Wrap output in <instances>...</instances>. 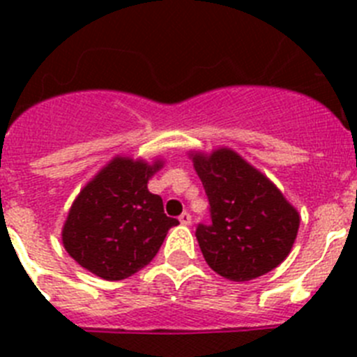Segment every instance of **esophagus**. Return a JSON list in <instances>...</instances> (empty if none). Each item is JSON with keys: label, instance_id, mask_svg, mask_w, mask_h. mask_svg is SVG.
<instances>
[{"label": "esophagus", "instance_id": "esophagus-1", "mask_svg": "<svg viewBox=\"0 0 357 357\" xmlns=\"http://www.w3.org/2000/svg\"><path fill=\"white\" fill-rule=\"evenodd\" d=\"M178 222H181L182 225H189V223H191V214L182 213L181 216H178Z\"/></svg>", "mask_w": 357, "mask_h": 357}]
</instances>
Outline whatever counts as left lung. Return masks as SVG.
Returning a JSON list of instances; mask_svg holds the SVG:
<instances>
[{
  "label": "left lung",
  "instance_id": "1",
  "mask_svg": "<svg viewBox=\"0 0 357 357\" xmlns=\"http://www.w3.org/2000/svg\"><path fill=\"white\" fill-rule=\"evenodd\" d=\"M211 206L198 223L204 259L218 275L243 282L272 272L291 252L301 216L268 176L230 148L191 153Z\"/></svg>",
  "mask_w": 357,
  "mask_h": 357
}]
</instances>
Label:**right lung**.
Returning <instances> with one entry per match:
<instances>
[{
  "label": "right lung",
  "instance_id": "right-lung-1",
  "mask_svg": "<svg viewBox=\"0 0 357 357\" xmlns=\"http://www.w3.org/2000/svg\"><path fill=\"white\" fill-rule=\"evenodd\" d=\"M160 168L162 160L118 155L82 189L62 229L64 248L82 268L123 280L155 257L168 230L178 225L164 214L162 198L148 191Z\"/></svg>",
  "mask_w": 357,
  "mask_h": 357
}]
</instances>
